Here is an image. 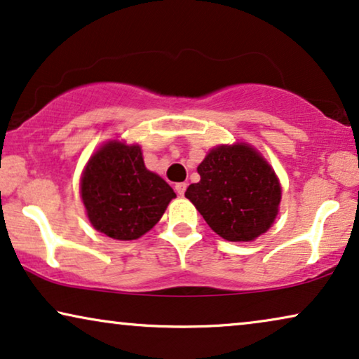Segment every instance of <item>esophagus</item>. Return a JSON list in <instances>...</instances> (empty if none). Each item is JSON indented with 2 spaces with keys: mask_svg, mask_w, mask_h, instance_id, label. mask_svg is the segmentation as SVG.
Instances as JSON below:
<instances>
[{
  "mask_svg": "<svg viewBox=\"0 0 359 359\" xmlns=\"http://www.w3.org/2000/svg\"><path fill=\"white\" fill-rule=\"evenodd\" d=\"M186 188H188V184H186V183H176V186H175L176 193H178L180 196H184Z\"/></svg>",
  "mask_w": 359,
  "mask_h": 359,
  "instance_id": "34e87169",
  "label": "esophagus"
}]
</instances>
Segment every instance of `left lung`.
<instances>
[{
  "label": "left lung",
  "instance_id": "obj_1",
  "mask_svg": "<svg viewBox=\"0 0 359 359\" xmlns=\"http://www.w3.org/2000/svg\"><path fill=\"white\" fill-rule=\"evenodd\" d=\"M199 183L184 196L215 233L229 242H252L276 219L281 184L252 145H219L198 166Z\"/></svg>",
  "mask_w": 359,
  "mask_h": 359
}]
</instances>
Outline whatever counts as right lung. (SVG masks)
Instances as JSON below:
<instances>
[{
  "mask_svg": "<svg viewBox=\"0 0 359 359\" xmlns=\"http://www.w3.org/2000/svg\"><path fill=\"white\" fill-rule=\"evenodd\" d=\"M81 199L97 232L114 240H135L161 219L175 191L145 168L139 145L111 140L88 161Z\"/></svg>",
  "mask_w": 359,
  "mask_h": 359,
  "instance_id": "obj_1",
  "label": "right lung"
}]
</instances>
